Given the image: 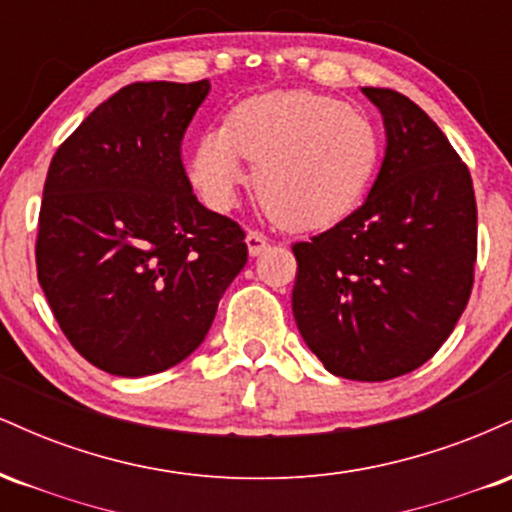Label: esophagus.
I'll use <instances>...</instances> for the list:
<instances>
[{
  "label": "esophagus",
  "instance_id": "1",
  "mask_svg": "<svg viewBox=\"0 0 512 512\" xmlns=\"http://www.w3.org/2000/svg\"><path fill=\"white\" fill-rule=\"evenodd\" d=\"M245 243H248V252H250V257H257V255H262L264 250H267L269 240L264 238L262 233H257V231H248V236H245Z\"/></svg>",
  "mask_w": 512,
  "mask_h": 512
}]
</instances>
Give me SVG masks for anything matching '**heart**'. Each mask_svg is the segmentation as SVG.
Wrapping results in <instances>:
<instances>
[{
	"mask_svg": "<svg viewBox=\"0 0 512 512\" xmlns=\"http://www.w3.org/2000/svg\"><path fill=\"white\" fill-rule=\"evenodd\" d=\"M383 142L366 113L313 91H272L238 103L226 127L199 139L190 180L211 209L236 204L255 168V195L293 231L334 226L358 207L378 173Z\"/></svg>",
	"mask_w": 512,
	"mask_h": 512,
	"instance_id": "heart-1",
	"label": "heart"
}]
</instances>
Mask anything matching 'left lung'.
Listing matches in <instances>:
<instances>
[{
	"label": "left lung",
	"instance_id": "left-lung-1",
	"mask_svg": "<svg viewBox=\"0 0 512 512\" xmlns=\"http://www.w3.org/2000/svg\"><path fill=\"white\" fill-rule=\"evenodd\" d=\"M383 115L385 156L366 202L310 243L293 317L332 375L390 380L424 366L455 330L477 262L472 175L414 101L361 88Z\"/></svg>",
	"mask_w": 512,
	"mask_h": 512
}]
</instances>
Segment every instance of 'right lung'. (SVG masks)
Wrapping results in <instances>:
<instances>
[{
  "mask_svg": "<svg viewBox=\"0 0 512 512\" xmlns=\"http://www.w3.org/2000/svg\"><path fill=\"white\" fill-rule=\"evenodd\" d=\"M209 91L207 79L129 84L52 156L38 281L74 349L110 375L185 361L248 262L238 223L202 207L182 168V137Z\"/></svg>",
  "mask_w": 512,
  "mask_h": 512,
  "instance_id": "right-lung-1",
  "label": "right lung"
}]
</instances>
